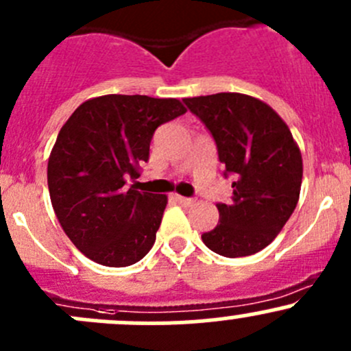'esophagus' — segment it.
I'll return each instance as SVG.
<instances>
[{
  "label": "esophagus",
  "instance_id": "obj_1",
  "mask_svg": "<svg viewBox=\"0 0 351 351\" xmlns=\"http://www.w3.org/2000/svg\"><path fill=\"white\" fill-rule=\"evenodd\" d=\"M171 198H173V200H175V202H178V204H182V205H192V204H193L192 198L182 197V195H178V193H173Z\"/></svg>",
  "mask_w": 351,
  "mask_h": 351
}]
</instances>
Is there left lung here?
I'll use <instances>...</instances> for the list:
<instances>
[{"label":"left lung","mask_w":351,"mask_h":351,"mask_svg":"<svg viewBox=\"0 0 351 351\" xmlns=\"http://www.w3.org/2000/svg\"><path fill=\"white\" fill-rule=\"evenodd\" d=\"M210 130L226 171L236 176L231 204H217L219 224L202 234L226 258L250 256L274 241L300 195L302 154L270 105L243 93L183 98Z\"/></svg>","instance_id":"obj_1"}]
</instances>
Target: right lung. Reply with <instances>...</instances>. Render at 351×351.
<instances>
[{
  "label": "right lung",
  "instance_id": "add662e5",
  "mask_svg": "<svg viewBox=\"0 0 351 351\" xmlns=\"http://www.w3.org/2000/svg\"><path fill=\"white\" fill-rule=\"evenodd\" d=\"M185 112L176 98L104 95L83 101L59 130L47 162L52 207L95 263L129 267L153 247L168 197L125 183L149 159L154 130Z\"/></svg>",
  "mask_w": 351,
  "mask_h": 351
}]
</instances>
